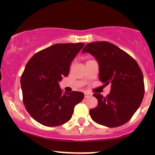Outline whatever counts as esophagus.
Segmentation results:
<instances>
[{
  "mask_svg": "<svg viewBox=\"0 0 155 155\" xmlns=\"http://www.w3.org/2000/svg\"><path fill=\"white\" fill-rule=\"evenodd\" d=\"M91 96H92L91 94L88 93V92H85V98L90 97H91Z\"/></svg>",
  "mask_w": 155,
  "mask_h": 155,
  "instance_id": "34e87169",
  "label": "esophagus"
}]
</instances>
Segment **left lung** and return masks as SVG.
<instances>
[{
  "label": "left lung",
  "instance_id": "obj_1",
  "mask_svg": "<svg viewBox=\"0 0 155 155\" xmlns=\"http://www.w3.org/2000/svg\"><path fill=\"white\" fill-rule=\"evenodd\" d=\"M90 53L98 62L99 79L111 85L106 97L94 94L98 105L91 109L90 115L97 124L108 127H119L127 122L140 107L145 86L142 70L127 53L106 41L87 44L82 53Z\"/></svg>",
  "mask_w": 155,
  "mask_h": 155
}]
</instances>
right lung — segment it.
<instances>
[{"label": "right lung", "mask_w": 155, "mask_h": 155, "mask_svg": "<svg viewBox=\"0 0 155 155\" xmlns=\"http://www.w3.org/2000/svg\"><path fill=\"white\" fill-rule=\"evenodd\" d=\"M84 43H58L36 53L21 76L23 103L35 121L43 125H61L71 118L84 98L80 91L63 93L59 82L68 76L71 62Z\"/></svg>", "instance_id": "add662e5"}]
</instances>
